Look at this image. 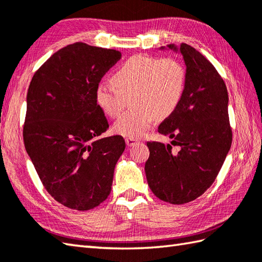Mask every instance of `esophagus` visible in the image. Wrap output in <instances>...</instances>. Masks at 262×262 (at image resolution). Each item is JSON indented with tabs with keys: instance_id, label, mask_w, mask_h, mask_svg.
Listing matches in <instances>:
<instances>
[{
	"instance_id": "34e87169",
	"label": "esophagus",
	"mask_w": 262,
	"mask_h": 262,
	"mask_svg": "<svg viewBox=\"0 0 262 262\" xmlns=\"http://www.w3.org/2000/svg\"><path fill=\"white\" fill-rule=\"evenodd\" d=\"M125 142H126V144H127V146H134L135 144L138 143V140H136V138H129V137H127L126 140H125Z\"/></svg>"
}]
</instances>
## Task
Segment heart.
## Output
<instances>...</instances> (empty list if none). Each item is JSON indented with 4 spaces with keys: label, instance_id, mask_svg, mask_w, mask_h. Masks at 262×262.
Returning <instances> with one entry per match:
<instances>
[{
    "label": "heart",
    "instance_id": "heart-1",
    "mask_svg": "<svg viewBox=\"0 0 262 262\" xmlns=\"http://www.w3.org/2000/svg\"><path fill=\"white\" fill-rule=\"evenodd\" d=\"M113 82L115 85L102 82L97 86V103L105 115L118 118L130 98L133 109L116 121L114 130L121 136L138 138L154 119L168 118L179 107L187 73L176 58L135 55L117 69Z\"/></svg>",
    "mask_w": 262,
    "mask_h": 262
}]
</instances>
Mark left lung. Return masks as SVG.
<instances>
[{
	"mask_svg": "<svg viewBox=\"0 0 262 262\" xmlns=\"http://www.w3.org/2000/svg\"><path fill=\"white\" fill-rule=\"evenodd\" d=\"M169 48L178 51L174 45ZM163 49V47H162ZM187 82L179 107L159 126V133L173 138L171 145L147 142L146 179L163 202H192L213 185L232 144L229 94L214 65L193 47L181 43Z\"/></svg>",
	"mask_w": 262,
	"mask_h": 262,
	"instance_id": "8db88e82",
	"label": "left lung"
}]
</instances>
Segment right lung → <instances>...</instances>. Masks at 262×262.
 I'll list each match as a JSON object with an SVG mask.
<instances>
[{"label":"right lung","mask_w":262,"mask_h":262,"mask_svg":"<svg viewBox=\"0 0 262 262\" xmlns=\"http://www.w3.org/2000/svg\"><path fill=\"white\" fill-rule=\"evenodd\" d=\"M121 58L115 49L74 42L53 54L27 93L24 142L43 187L66 207L89 210L108 198L126 147L96 100L103 75Z\"/></svg>","instance_id":"right-lung-1"}]
</instances>
